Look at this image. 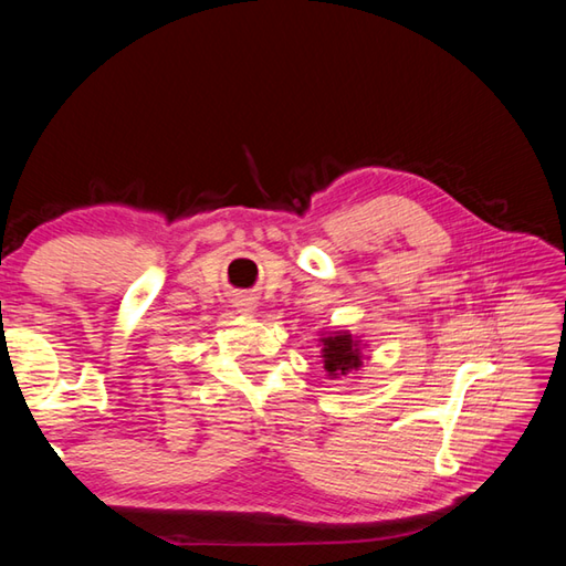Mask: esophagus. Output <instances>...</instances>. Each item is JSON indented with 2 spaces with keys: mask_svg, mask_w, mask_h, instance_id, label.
Masks as SVG:
<instances>
[{
  "mask_svg": "<svg viewBox=\"0 0 566 566\" xmlns=\"http://www.w3.org/2000/svg\"><path fill=\"white\" fill-rule=\"evenodd\" d=\"M233 306H235L238 314H245V316H252V314H255V311H258V302H255V296H248V294L238 296Z\"/></svg>",
  "mask_w": 566,
  "mask_h": 566,
  "instance_id": "34e87169",
  "label": "esophagus"
}]
</instances>
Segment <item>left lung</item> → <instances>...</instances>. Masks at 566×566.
Returning <instances> with one entry per match:
<instances>
[{
	"label": "left lung",
	"instance_id": "8db88e82",
	"mask_svg": "<svg viewBox=\"0 0 566 566\" xmlns=\"http://www.w3.org/2000/svg\"><path fill=\"white\" fill-rule=\"evenodd\" d=\"M321 343V357H323V369L328 371L331 379H340L347 375H355V371L365 363V343L353 335L350 331H333L326 333Z\"/></svg>",
	"mask_w": 566,
	"mask_h": 566
}]
</instances>
